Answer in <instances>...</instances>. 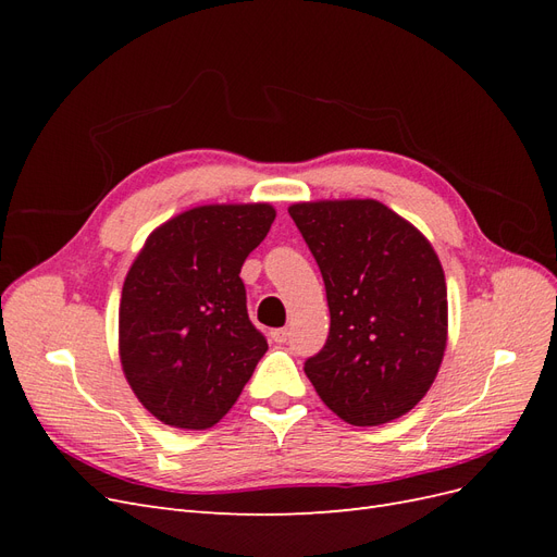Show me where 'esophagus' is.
<instances>
[{"mask_svg": "<svg viewBox=\"0 0 557 557\" xmlns=\"http://www.w3.org/2000/svg\"><path fill=\"white\" fill-rule=\"evenodd\" d=\"M272 339H274L276 344H285V342H288V327L274 330V332H272Z\"/></svg>", "mask_w": 557, "mask_h": 557, "instance_id": "esophagus-1", "label": "esophagus"}]
</instances>
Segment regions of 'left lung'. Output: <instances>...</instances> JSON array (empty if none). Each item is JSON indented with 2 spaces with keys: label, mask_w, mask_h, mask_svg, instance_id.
<instances>
[{
  "label": "left lung",
  "mask_w": 557,
  "mask_h": 557,
  "mask_svg": "<svg viewBox=\"0 0 557 557\" xmlns=\"http://www.w3.org/2000/svg\"><path fill=\"white\" fill-rule=\"evenodd\" d=\"M325 281L330 334L305 362L342 420L383 425L409 413L440 372L448 336L446 278L432 244L376 199L288 209Z\"/></svg>",
  "instance_id": "8db88e82"
}]
</instances>
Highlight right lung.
I'll list each match as a JSON object with an SVG mask.
<instances>
[{
  "instance_id": "right-lung-1",
  "label": "right lung",
  "mask_w": 557,
  "mask_h": 557,
  "mask_svg": "<svg viewBox=\"0 0 557 557\" xmlns=\"http://www.w3.org/2000/svg\"><path fill=\"white\" fill-rule=\"evenodd\" d=\"M276 218L269 205H209L150 232L123 283L117 348L129 387L164 425L207 430L267 352L239 276Z\"/></svg>"
}]
</instances>
